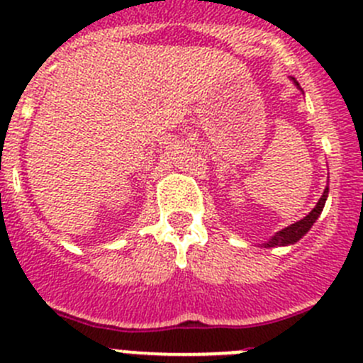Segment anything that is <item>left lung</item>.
I'll list each match as a JSON object with an SVG mask.
<instances>
[{
    "mask_svg": "<svg viewBox=\"0 0 363 363\" xmlns=\"http://www.w3.org/2000/svg\"><path fill=\"white\" fill-rule=\"evenodd\" d=\"M291 81H293V83L296 84V86L301 90L300 83H298L294 77H291ZM301 92H303V90H301ZM326 199H328V186L325 188V191H323L321 199L318 200V203H315L314 209H312L311 213L307 214V216L301 218V220L296 221V223L289 225V227L282 228V230L277 232L275 235H271L267 241L262 242L264 248H275V246H289V245H294V242L300 241V239L303 238V235L307 234L308 230H311L312 225H314L315 220L319 218V214L323 213V207H325Z\"/></svg>",
    "mask_w": 363,
    "mask_h": 363,
    "instance_id": "obj_1",
    "label": "left lung"
}]
</instances>
